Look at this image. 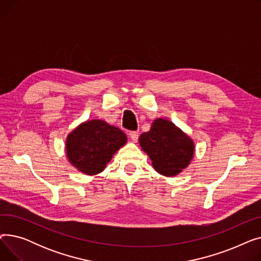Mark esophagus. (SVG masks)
I'll return each instance as SVG.
<instances>
[{"instance_id":"esophagus-1","label":"esophagus","mask_w":261,"mask_h":261,"mask_svg":"<svg viewBox=\"0 0 261 261\" xmlns=\"http://www.w3.org/2000/svg\"><path fill=\"white\" fill-rule=\"evenodd\" d=\"M129 136L131 138V141H132L133 143L138 142V139H139V133L136 132V131H131V132L129 133Z\"/></svg>"}]
</instances>
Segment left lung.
<instances>
[{
	"label": "left lung",
	"instance_id": "1",
	"mask_svg": "<svg viewBox=\"0 0 261 261\" xmlns=\"http://www.w3.org/2000/svg\"><path fill=\"white\" fill-rule=\"evenodd\" d=\"M140 145L161 174L173 176L185 169L193 160L195 144L173 122L156 118L148 132L140 136Z\"/></svg>",
	"mask_w": 261,
	"mask_h": 261
}]
</instances>
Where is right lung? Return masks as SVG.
<instances>
[{"instance_id": "obj_1", "label": "right lung", "mask_w": 261, "mask_h": 261, "mask_svg": "<svg viewBox=\"0 0 261 261\" xmlns=\"http://www.w3.org/2000/svg\"><path fill=\"white\" fill-rule=\"evenodd\" d=\"M127 136L117 127L100 119L80 123L66 138V156L80 172L94 175L101 172Z\"/></svg>"}]
</instances>
